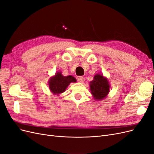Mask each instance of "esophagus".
<instances>
[{
    "label": "esophagus",
    "mask_w": 154,
    "mask_h": 154,
    "mask_svg": "<svg viewBox=\"0 0 154 154\" xmlns=\"http://www.w3.org/2000/svg\"><path fill=\"white\" fill-rule=\"evenodd\" d=\"M77 80H78V81L79 82L83 83V82H84V81H85V78H83V76H79V77H78Z\"/></svg>",
    "instance_id": "1"
}]
</instances>
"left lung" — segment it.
<instances>
[{"label": "left lung", "instance_id": "8db88e82", "mask_svg": "<svg viewBox=\"0 0 154 154\" xmlns=\"http://www.w3.org/2000/svg\"><path fill=\"white\" fill-rule=\"evenodd\" d=\"M91 94L97 100H103L109 92V83L101 74H96L94 80L90 82Z\"/></svg>", "mask_w": 154, "mask_h": 154}]
</instances>
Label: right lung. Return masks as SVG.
<instances>
[{"label": "right lung", "mask_w": 154, "mask_h": 154, "mask_svg": "<svg viewBox=\"0 0 154 154\" xmlns=\"http://www.w3.org/2000/svg\"><path fill=\"white\" fill-rule=\"evenodd\" d=\"M76 82V79L72 76H63L61 72H57L51 78L49 83V89L53 94H60L66 91L70 83Z\"/></svg>", "instance_id": "right-lung-1"}]
</instances>
